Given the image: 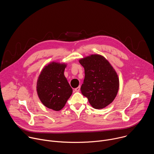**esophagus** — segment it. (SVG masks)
I'll return each mask as SVG.
<instances>
[{"label":"esophagus","instance_id":"34e87169","mask_svg":"<svg viewBox=\"0 0 154 154\" xmlns=\"http://www.w3.org/2000/svg\"><path fill=\"white\" fill-rule=\"evenodd\" d=\"M80 86H79V87H77V88H76L74 89V91H76V92H79L80 91Z\"/></svg>","mask_w":154,"mask_h":154}]
</instances>
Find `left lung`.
I'll return each mask as SVG.
<instances>
[{"mask_svg": "<svg viewBox=\"0 0 154 154\" xmlns=\"http://www.w3.org/2000/svg\"><path fill=\"white\" fill-rule=\"evenodd\" d=\"M85 69L82 94L91 106L102 109L111 103L119 90V79L115 69L102 56L91 55L79 61Z\"/></svg>", "mask_w": 154, "mask_h": 154, "instance_id": "left-lung-1", "label": "left lung"}]
</instances>
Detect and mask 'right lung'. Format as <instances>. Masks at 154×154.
<instances>
[{
  "instance_id": "right-lung-1",
  "label": "right lung",
  "mask_w": 154,
  "mask_h": 154,
  "mask_svg": "<svg viewBox=\"0 0 154 154\" xmlns=\"http://www.w3.org/2000/svg\"><path fill=\"white\" fill-rule=\"evenodd\" d=\"M66 65L55 62L41 71L37 82L38 97L46 107L55 111L63 108L72 93V89L64 75Z\"/></svg>"
}]
</instances>
